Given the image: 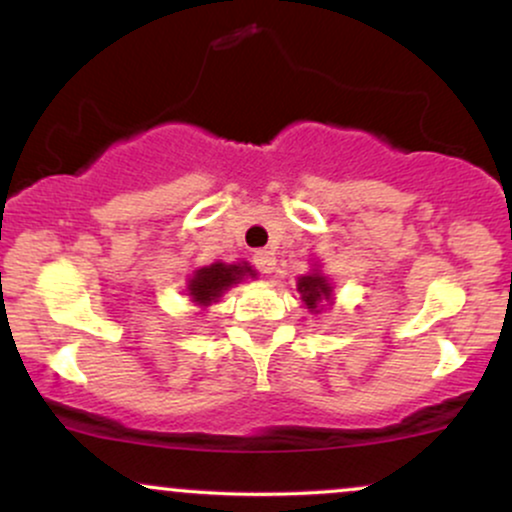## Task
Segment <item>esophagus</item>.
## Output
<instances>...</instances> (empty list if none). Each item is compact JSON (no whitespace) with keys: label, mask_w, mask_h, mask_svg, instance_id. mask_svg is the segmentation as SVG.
Instances as JSON below:
<instances>
[{"label":"esophagus","mask_w":512,"mask_h":512,"mask_svg":"<svg viewBox=\"0 0 512 512\" xmlns=\"http://www.w3.org/2000/svg\"><path fill=\"white\" fill-rule=\"evenodd\" d=\"M252 262H255L257 272L260 274H272L276 269V257L269 250H257L255 255H252Z\"/></svg>","instance_id":"34e87169"}]
</instances>
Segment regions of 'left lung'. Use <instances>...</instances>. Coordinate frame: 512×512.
Segmentation results:
<instances>
[{
  "label": "left lung",
  "instance_id": "obj_1",
  "mask_svg": "<svg viewBox=\"0 0 512 512\" xmlns=\"http://www.w3.org/2000/svg\"><path fill=\"white\" fill-rule=\"evenodd\" d=\"M296 291L301 293V301L310 315H320L327 305L334 303V286L322 274L320 264H315L308 274L298 276Z\"/></svg>",
  "mask_w": 512,
  "mask_h": 512
}]
</instances>
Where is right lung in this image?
<instances>
[{"mask_svg":"<svg viewBox=\"0 0 512 512\" xmlns=\"http://www.w3.org/2000/svg\"><path fill=\"white\" fill-rule=\"evenodd\" d=\"M255 279L257 272L250 267L248 262H214L207 267H197L190 274L185 286V296H190L192 305L207 310L209 305H216L221 301V296L233 286H238L240 281Z\"/></svg>","mask_w":512,"mask_h":512,"instance_id":"add662e5","label":"right lung"}]
</instances>
